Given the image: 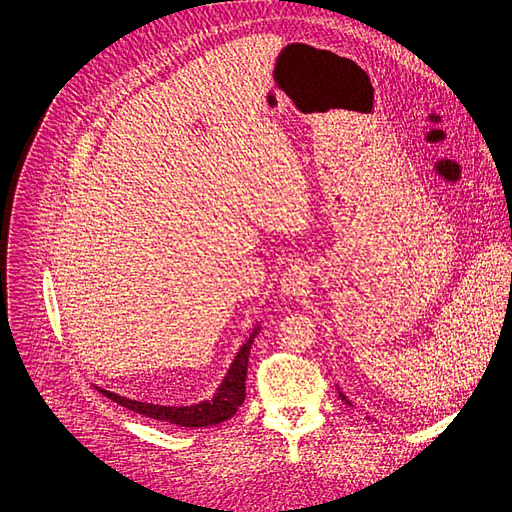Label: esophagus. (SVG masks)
Wrapping results in <instances>:
<instances>
[{"label":"esophagus","instance_id":"34e87169","mask_svg":"<svg viewBox=\"0 0 512 512\" xmlns=\"http://www.w3.org/2000/svg\"><path fill=\"white\" fill-rule=\"evenodd\" d=\"M310 286V267L302 261L292 263L284 273L280 280V292L288 298H298L304 296L306 290Z\"/></svg>","mask_w":512,"mask_h":512}]
</instances>
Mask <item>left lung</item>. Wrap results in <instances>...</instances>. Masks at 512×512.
Wrapping results in <instances>:
<instances>
[{
	"instance_id": "obj_1",
	"label": "left lung",
	"mask_w": 512,
	"mask_h": 512,
	"mask_svg": "<svg viewBox=\"0 0 512 512\" xmlns=\"http://www.w3.org/2000/svg\"><path fill=\"white\" fill-rule=\"evenodd\" d=\"M339 396H341V400H345V404H349V406H353V404H351V400H349V398H347V396H345V394H343V392H341V390H339Z\"/></svg>"
}]
</instances>
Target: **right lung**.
Masks as SVG:
<instances>
[{
	"label": "right lung",
	"mask_w": 512,
	"mask_h": 512,
	"mask_svg": "<svg viewBox=\"0 0 512 512\" xmlns=\"http://www.w3.org/2000/svg\"><path fill=\"white\" fill-rule=\"evenodd\" d=\"M261 324L251 331L249 339L243 343L239 349L235 361L230 363L226 376L222 384L218 386L216 394L210 400H202L198 404L190 406H163V404H153V402H138L120 394H114L110 390L98 388L104 396L114 400L116 404L134 410L138 414H145L149 418H155V421L179 425V427H210L228 421L230 416H235L239 406L245 402V380H247V365H249V355H251V345L253 339L259 335Z\"/></svg>",
	"instance_id": "obj_1"
}]
</instances>
